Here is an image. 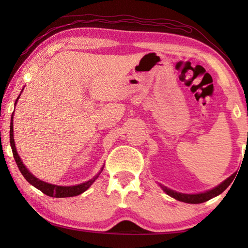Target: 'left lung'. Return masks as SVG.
Masks as SVG:
<instances>
[{
    "label": "left lung",
    "mask_w": 248,
    "mask_h": 248,
    "mask_svg": "<svg viewBox=\"0 0 248 248\" xmlns=\"http://www.w3.org/2000/svg\"><path fill=\"white\" fill-rule=\"evenodd\" d=\"M233 178H234V176L232 175L231 177H229L228 179L224 180L223 183L220 184L219 186L213 188V189L202 192V194H196V195L180 194V192L171 190V189H170V188L163 186V185H161V187L167 195L173 197V198H175L176 200L183 201V202H187V203H202V202H205V201L212 199L213 197H217V195L222 194V192H223L226 189V188L229 187V185L232 183Z\"/></svg>",
    "instance_id": "obj_1"
}]
</instances>
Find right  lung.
<instances>
[{
	"instance_id": "right-lung-1",
	"label": "right lung",
	"mask_w": 248,
	"mask_h": 248,
	"mask_svg": "<svg viewBox=\"0 0 248 248\" xmlns=\"http://www.w3.org/2000/svg\"><path fill=\"white\" fill-rule=\"evenodd\" d=\"M19 96L17 97V99H16L15 105H16V103H17ZM13 114H14V112H13ZM10 143H11L12 151H13V156L15 158L16 164H17L18 169L20 170V173L23 174L25 179H26L29 184L32 185L33 187H36L37 189H39L40 191H43L45 195H47L49 197H54V198H66V197H74V196L81 195L82 192L86 191L87 189H89L91 185L95 182V179L97 178L98 175L100 174L99 173L97 176H95V177H93V178L90 179V180H87V182L83 183V184L77 185V186H66V187L65 186H57V185L48 184V183L43 182V180H39L38 178H36L35 176L29 173L28 170L24 166L22 159L19 158L17 152H16L15 142H14V138H13V116H12V119H11Z\"/></svg>"
}]
</instances>
